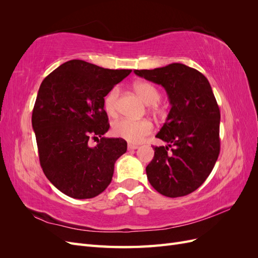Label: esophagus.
Returning <instances> with one entry per match:
<instances>
[{"label": "esophagus", "mask_w": 258, "mask_h": 258, "mask_svg": "<svg viewBox=\"0 0 258 258\" xmlns=\"http://www.w3.org/2000/svg\"><path fill=\"white\" fill-rule=\"evenodd\" d=\"M137 148H139L138 145H135V144H128V151H134V150H137Z\"/></svg>", "instance_id": "obj_1"}]
</instances>
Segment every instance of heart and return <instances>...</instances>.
I'll list each match as a JSON object with an SVG mask.
<instances>
[{"label":"heart","instance_id":"heart-1","mask_svg":"<svg viewBox=\"0 0 258 258\" xmlns=\"http://www.w3.org/2000/svg\"><path fill=\"white\" fill-rule=\"evenodd\" d=\"M135 90L138 93V96L146 104H153L154 110L157 107L156 103L160 100V92L153 84L147 82H139L135 85ZM118 95V88H114L104 98V110L110 116H114L117 113ZM153 129V123L148 119L134 120L129 118H122L115 121L112 126V132L115 137L126 140L127 142L134 144L142 142L145 137L152 134Z\"/></svg>","mask_w":258,"mask_h":258}]
</instances>
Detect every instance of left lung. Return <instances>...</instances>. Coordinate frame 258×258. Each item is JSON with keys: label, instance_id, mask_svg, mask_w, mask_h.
I'll list each match as a JSON object with an SVG mask.
<instances>
[{"label": "left lung", "instance_id": "8db88e82", "mask_svg": "<svg viewBox=\"0 0 258 258\" xmlns=\"http://www.w3.org/2000/svg\"><path fill=\"white\" fill-rule=\"evenodd\" d=\"M135 73L161 85L171 104L156 136L168 145L154 146L148 181L163 196H186L204 184L220 155L221 113L212 88L204 74L182 63Z\"/></svg>", "mask_w": 258, "mask_h": 258}]
</instances>
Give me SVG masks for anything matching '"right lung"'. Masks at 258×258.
<instances>
[{
	"instance_id": "right-lung-1",
	"label": "right lung",
	"mask_w": 258,
	"mask_h": 258,
	"mask_svg": "<svg viewBox=\"0 0 258 258\" xmlns=\"http://www.w3.org/2000/svg\"><path fill=\"white\" fill-rule=\"evenodd\" d=\"M130 73L70 60L42 82L32 112L38 158L46 177L67 196L93 198L110 185L127 142L102 137L110 128L103 101Z\"/></svg>"
}]
</instances>
